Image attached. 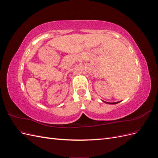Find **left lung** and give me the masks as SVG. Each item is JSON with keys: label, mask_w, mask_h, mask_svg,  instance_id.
<instances>
[{"label": "left lung", "mask_w": 158, "mask_h": 158, "mask_svg": "<svg viewBox=\"0 0 158 158\" xmlns=\"http://www.w3.org/2000/svg\"><path fill=\"white\" fill-rule=\"evenodd\" d=\"M105 102V103H108V104H117V103H119V102H114V103H108V102Z\"/></svg>", "instance_id": "obj_1"}]
</instances>
